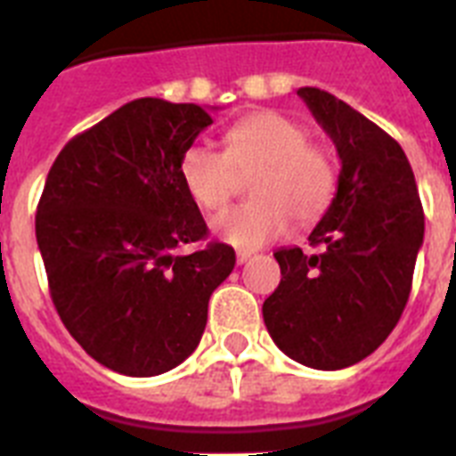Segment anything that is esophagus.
<instances>
[{"label":"esophagus","mask_w":456,"mask_h":456,"mask_svg":"<svg viewBox=\"0 0 456 456\" xmlns=\"http://www.w3.org/2000/svg\"><path fill=\"white\" fill-rule=\"evenodd\" d=\"M250 257H253V253H250V250H239V253H236V262H239V265H246Z\"/></svg>","instance_id":"34e87169"}]
</instances>
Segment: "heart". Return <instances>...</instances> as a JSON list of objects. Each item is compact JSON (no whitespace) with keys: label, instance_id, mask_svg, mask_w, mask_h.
<instances>
[{"label":"heart","instance_id":"obj_1","mask_svg":"<svg viewBox=\"0 0 456 456\" xmlns=\"http://www.w3.org/2000/svg\"><path fill=\"white\" fill-rule=\"evenodd\" d=\"M177 175L191 201L220 210L250 177L253 203L213 220V232L229 246L257 250L288 232L290 220L306 227L325 216L337 191V168L323 144L309 140L306 126L281 112H255L229 126L224 151L191 142Z\"/></svg>","mask_w":456,"mask_h":456}]
</instances>
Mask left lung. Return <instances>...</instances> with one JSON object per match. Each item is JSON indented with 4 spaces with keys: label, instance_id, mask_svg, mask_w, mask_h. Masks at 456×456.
I'll return each instance as SVG.
<instances>
[{
    "label": "left lung",
    "instance_id": "obj_1",
    "mask_svg": "<svg viewBox=\"0 0 456 456\" xmlns=\"http://www.w3.org/2000/svg\"><path fill=\"white\" fill-rule=\"evenodd\" d=\"M297 95L332 138L342 170L337 194L309 246L281 248L279 288L262 316L286 356L316 370H342L391 335L412 290L424 240L412 166L387 131L328 91Z\"/></svg>",
    "mask_w": 456,
    "mask_h": 456
}]
</instances>
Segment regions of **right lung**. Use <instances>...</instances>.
<instances>
[{
	"label": "right lung",
	"instance_id": "add662e5",
	"mask_svg": "<svg viewBox=\"0 0 456 456\" xmlns=\"http://www.w3.org/2000/svg\"><path fill=\"white\" fill-rule=\"evenodd\" d=\"M210 124L191 102L131 100L48 170L35 229L51 299L81 349L121 375H161L190 356L236 265L217 240L175 253L208 239L177 164Z\"/></svg>",
	"mask_w": 456,
	"mask_h": 456
}]
</instances>
